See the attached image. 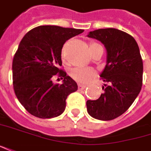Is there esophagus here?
Here are the masks:
<instances>
[{
  "label": "esophagus",
  "instance_id": "34e87169",
  "mask_svg": "<svg viewBox=\"0 0 151 151\" xmlns=\"http://www.w3.org/2000/svg\"><path fill=\"white\" fill-rule=\"evenodd\" d=\"M86 87V85H82V84H79V85H78V88H79V89H84Z\"/></svg>",
  "mask_w": 151,
  "mask_h": 151
}]
</instances>
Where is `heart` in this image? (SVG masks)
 I'll return each mask as SVG.
<instances>
[{"label":"heart","mask_w":151,"mask_h":151,"mask_svg":"<svg viewBox=\"0 0 151 151\" xmlns=\"http://www.w3.org/2000/svg\"><path fill=\"white\" fill-rule=\"evenodd\" d=\"M96 45L99 44L96 42H90L89 49ZM65 51H66V45L64 46L62 50V58L63 61H65L66 59ZM95 75H96V71L92 68H88V67H76L70 70V76L76 81L82 82V83L89 81L95 76Z\"/></svg>","instance_id":"heart-1"}]
</instances>
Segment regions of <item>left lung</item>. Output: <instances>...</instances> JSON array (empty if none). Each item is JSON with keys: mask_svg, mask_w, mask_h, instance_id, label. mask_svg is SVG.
I'll return each instance as SVG.
<instances>
[{"mask_svg": "<svg viewBox=\"0 0 151 151\" xmlns=\"http://www.w3.org/2000/svg\"><path fill=\"white\" fill-rule=\"evenodd\" d=\"M107 50V62L100 77L108 85L96 100H87V112L102 121L113 120L129 109L142 86L143 62L137 42L123 31L109 28L89 32Z\"/></svg>", "mask_w": 151, "mask_h": 151, "instance_id": "obj_1", "label": "left lung"}]
</instances>
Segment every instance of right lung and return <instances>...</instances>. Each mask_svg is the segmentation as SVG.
<instances>
[{
	"label": "right lung",
	"mask_w": 151,
	"mask_h": 151,
	"mask_svg": "<svg viewBox=\"0 0 151 151\" xmlns=\"http://www.w3.org/2000/svg\"><path fill=\"white\" fill-rule=\"evenodd\" d=\"M83 29L42 25L29 31L19 42L12 62L13 86L24 108L39 118L61 115L65 99L78 89L76 82L60 69L62 47L68 39ZM63 84H54L55 75Z\"/></svg>",
	"instance_id": "right-lung-1"
}]
</instances>
